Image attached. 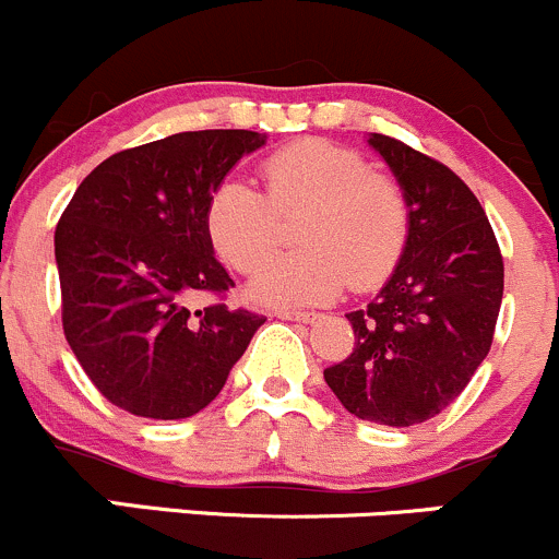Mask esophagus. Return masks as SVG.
<instances>
[{
    "mask_svg": "<svg viewBox=\"0 0 559 559\" xmlns=\"http://www.w3.org/2000/svg\"><path fill=\"white\" fill-rule=\"evenodd\" d=\"M275 319H284V321H299V324H313L319 319V313H310V310H275Z\"/></svg>",
    "mask_w": 559,
    "mask_h": 559,
    "instance_id": "1",
    "label": "esophagus"
}]
</instances>
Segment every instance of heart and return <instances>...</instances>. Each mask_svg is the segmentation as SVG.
Listing matches in <instances>:
<instances>
[{
    "label": "heart",
    "mask_w": 559,
    "mask_h": 559,
    "mask_svg": "<svg viewBox=\"0 0 559 559\" xmlns=\"http://www.w3.org/2000/svg\"><path fill=\"white\" fill-rule=\"evenodd\" d=\"M264 187L225 179L205 205V235L238 273H254L278 249L284 222L297 219L299 251L278 257L251 281L267 305H321L374 289L391 275L407 240V201L367 157L324 139H302L273 152Z\"/></svg>",
    "instance_id": "b5f03b06"
}]
</instances>
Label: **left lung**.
I'll return each instance as SVG.
<instances>
[{
    "mask_svg": "<svg viewBox=\"0 0 559 559\" xmlns=\"http://www.w3.org/2000/svg\"><path fill=\"white\" fill-rule=\"evenodd\" d=\"M367 141L402 187L407 240L380 295L348 313L354 354L324 369V380L350 415L404 428L442 413L485 361L503 260L461 176L404 141Z\"/></svg>",
    "mask_w": 559,
    "mask_h": 559,
    "instance_id": "1",
    "label": "left lung"
}]
</instances>
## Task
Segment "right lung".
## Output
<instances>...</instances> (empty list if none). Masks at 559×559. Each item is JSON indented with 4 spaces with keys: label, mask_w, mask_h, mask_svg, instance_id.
I'll return each instance as SVG.
<instances>
[{
    "label": "right lung",
    "mask_w": 559,
    "mask_h": 559,
    "mask_svg": "<svg viewBox=\"0 0 559 559\" xmlns=\"http://www.w3.org/2000/svg\"><path fill=\"white\" fill-rule=\"evenodd\" d=\"M254 131H187L122 150L93 168L56 227L67 343L93 385L139 418L209 407L264 316L195 292L233 278L205 235V205L235 163L264 146Z\"/></svg>",
    "instance_id": "right-lung-1"
}]
</instances>
